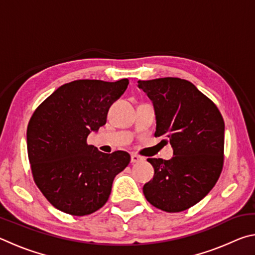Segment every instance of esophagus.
I'll return each instance as SVG.
<instances>
[{
  "instance_id": "obj_1",
  "label": "esophagus",
  "mask_w": 255,
  "mask_h": 255,
  "mask_svg": "<svg viewBox=\"0 0 255 255\" xmlns=\"http://www.w3.org/2000/svg\"><path fill=\"white\" fill-rule=\"evenodd\" d=\"M130 159H131V163H138V162H140L143 158H141L139 155L133 153L130 155Z\"/></svg>"
}]
</instances>
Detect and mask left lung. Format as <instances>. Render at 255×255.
I'll list each match as a JSON object with an SVG mask.
<instances>
[{
  "mask_svg": "<svg viewBox=\"0 0 255 255\" xmlns=\"http://www.w3.org/2000/svg\"><path fill=\"white\" fill-rule=\"evenodd\" d=\"M152 100L156 137L170 141L171 159L147 158L153 180L145 183L150 205L167 213L195 206L208 195L222 173L225 124L215 103L191 82L178 77L138 81Z\"/></svg>",
  "mask_w": 255,
  "mask_h": 255,
  "instance_id": "left-lung-1",
  "label": "left lung"
}]
</instances>
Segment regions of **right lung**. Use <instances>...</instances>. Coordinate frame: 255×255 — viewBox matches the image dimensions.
<instances>
[{
  "mask_svg": "<svg viewBox=\"0 0 255 255\" xmlns=\"http://www.w3.org/2000/svg\"><path fill=\"white\" fill-rule=\"evenodd\" d=\"M128 79L77 80L50 94L34 110L27 128L28 157L34 183L55 208L73 216L105 206L115 176L130 155L102 153L86 138L107 123L110 106L123 96Z\"/></svg>",
  "mask_w": 255,
  "mask_h": 255,
  "instance_id": "right-lung-1",
  "label": "right lung"
}]
</instances>
